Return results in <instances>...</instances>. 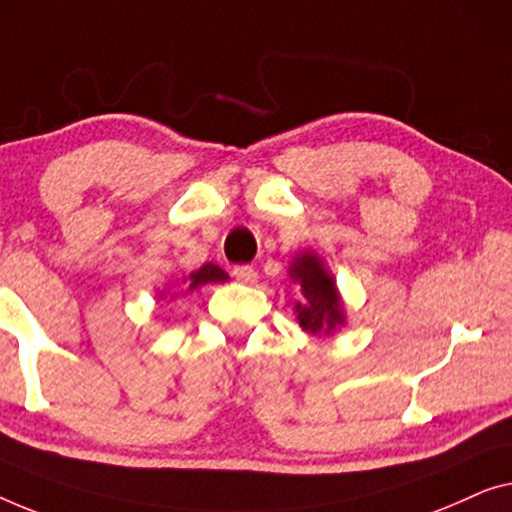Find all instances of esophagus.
Returning a JSON list of instances; mask_svg holds the SVG:
<instances>
[{
    "label": "esophagus",
    "mask_w": 512,
    "mask_h": 512,
    "mask_svg": "<svg viewBox=\"0 0 512 512\" xmlns=\"http://www.w3.org/2000/svg\"><path fill=\"white\" fill-rule=\"evenodd\" d=\"M232 273H234V278L239 280V283H246V285H255L257 283V271L250 264L234 266Z\"/></svg>",
    "instance_id": "1"
}]
</instances>
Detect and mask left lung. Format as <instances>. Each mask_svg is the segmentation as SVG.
I'll return each mask as SVG.
<instances>
[{"label": "left lung", "mask_w": 512, "mask_h": 512, "mask_svg": "<svg viewBox=\"0 0 512 512\" xmlns=\"http://www.w3.org/2000/svg\"><path fill=\"white\" fill-rule=\"evenodd\" d=\"M290 278L301 285L304 299L297 304V320L308 334H331L343 327L345 311L334 276L315 253H301L290 266Z\"/></svg>", "instance_id": "8db88e82"}]
</instances>
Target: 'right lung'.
<instances>
[{"label":"right lung","instance_id":"add662e5","mask_svg":"<svg viewBox=\"0 0 512 512\" xmlns=\"http://www.w3.org/2000/svg\"><path fill=\"white\" fill-rule=\"evenodd\" d=\"M225 280H229L227 273L222 271L218 264L208 262V264L201 266V269L192 271L187 278H183V283H187V290L192 292V290H197V287L206 285V283H225Z\"/></svg>","mask_w":512,"mask_h":512}]
</instances>
